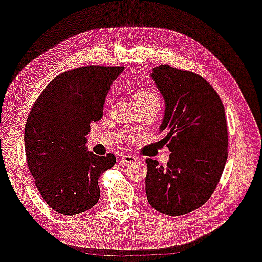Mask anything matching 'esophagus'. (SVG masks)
<instances>
[{"label": "esophagus", "instance_id": "34e87169", "mask_svg": "<svg viewBox=\"0 0 262 262\" xmlns=\"http://www.w3.org/2000/svg\"><path fill=\"white\" fill-rule=\"evenodd\" d=\"M138 160L137 156L134 155H130V154H124V155L121 156V161L123 163H132V162H135Z\"/></svg>", "mask_w": 262, "mask_h": 262}]
</instances>
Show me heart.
<instances>
[{
	"label": "heart",
	"instance_id": "1",
	"mask_svg": "<svg viewBox=\"0 0 262 262\" xmlns=\"http://www.w3.org/2000/svg\"><path fill=\"white\" fill-rule=\"evenodd\" d=\"M134 101H155L160 103V97L154 90H140L134 95Z\"/></svg>",
	"mask_w": 262,
	"mask_h": 262
}]
</instances>
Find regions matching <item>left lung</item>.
<instances>
[{"mask_svg": "<svg viewBox=\"0 0 262 262\" xmlns=\"http://www.w3.org/2000/svg\"><path fill=\"white\" fill-rule=\"evenodd\" d=\"M151 78L165 99L160 132L171 155L167 165L146 159L145 190L154 209L182 216L210 199L227 161L225 107L216 90L196 73L171 66L152 69Z\"/></svg>", "mask_w": 262, "mask_h": 262, "instance_id": "left-lung-1", "label": "left lung"}]
</instances>
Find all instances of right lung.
Wrapping results in <instances>:
<instances>
[{
    "mask_svg": "<svg viewBox=\"0 0 262 262\" xmlns=\"http://www.w3.org/2000/svg\"><path fill=\"white\" fill-rule=\"evenodd\" d=\"M123 69L86 66L63 72L31 107L24 130L27 165L56 212L79 215L100 199L99 178L116 157L89 152L85 137L90 123L102 117L110 86Z\"/></svg>",
    "mask_w": 262,
    "mask_h": 262,
    "instance_id": "right-lung-1",
    "label": "right lung"
}]
</instances>
